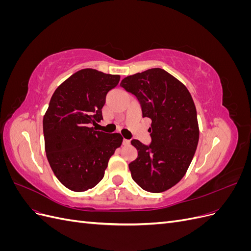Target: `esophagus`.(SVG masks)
Listing matches in <instances>:
<instances>
[{
  "label": "esophagus",
  "instance_id": "34e87169",
  "mask_svg": "<svg viewBox=\"0 0 251 251\" xmlns=\"http://www.w3.org/2000/svg\"><path fill=\"white\" fill-rule=\"evenodd\" d=\"M123 144H124V146H128V144H130V140H128V139H124L123 140Z\"/></svg>",
  "mask_w": 251,
  "mask_h": 251
}]
</instances>
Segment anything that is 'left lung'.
Masks as SVG:
<instances>
[{"label":"left lung","instance_id":"1","mask_svg":"<svg viewBox=\"0 0 251 251\" xmlns=\"http://www.w3.org/2000/svg\"><path fill=\"white\" fill-rule=\"evenodd\" d=\"M137 98L142 117L151 120V141L133 139L138 156L128 164L133 180L150 193L166 191L183 178L199 141L197 111L191 93L173 75L153 68L120 82Z\"/></svg>","mask_w":251,"mask_h":251}]
</instances>
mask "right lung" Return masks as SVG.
Here are the masks:
<instances>
[{"mask_svg": "<svg viewBox=\"0 0 251 251\" xmlns=\"http://www.w3.org/2000/svg\"><path fill=\"white\" fill-rule=\"evenodd\" d=\"M119 75L82 69L53 93L43 119L45 150L60 183L73 192H85L100 183L109 159L123 143L118 133L95 131L101 109Z\"/></svg>", "mask_w": 251, "mask_h": 251, "instance_id": "1", "label": "right lung"}]
</instances>
